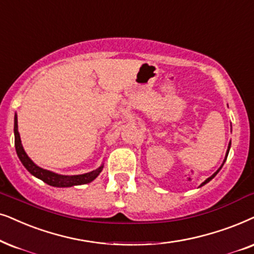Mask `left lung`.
Returning a JSON list of instances; mask_svg holds the SVG:
<instances>
[{
  "label": "left lung",
  "instance_id": "1",
  "mask_svg": "<svg viewBox=\"0 0 254 254\" xmlns=\"http://www.w3.org/2000/svg\"><path fill=\"white\" fill-rule=\"evenodd\" d=\"M230 146H231V142H230V144H229V149H228V151H226V157H228V154H229V150H230ZM224 162H225V161H224ZM223 167V166H222ZM222 167H220V168H222ZM220 168H219V169L218 170H217L216 171V173L215 174H213V175L212 176H210L209 177V179H207V180H205V181H204V182L202 183V184H200V187H202V186H204V184H205V183H207V182H210V181H211L212 179H213V177H215L216 175H217V173H218V171L220 170Z\"/></svg>",
  "mask_w": 254,
  "mask_h": 254
}]
</instances>
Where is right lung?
Wrapping results in <instances>:
<instances>
[{
  "label": "right lung",
  "mask_w": 254,
  "mask_h": 254,
  "mask_svg": "<svg viewBox=\"0 0 254 254\" xmlns=\"http://www.w3.org/2000/svg\"><path fill=\"white\" fill-rule=\"evenodd\" d=\"M14 131H15V147H16V153L21 160L28 171L32 175L38 177L39 180H42L43 182H45L49 186L52 187H59V188H65V187H72V186H80V184H86L90 183L93 181L95 177H97L100 171L103 170V166L98 169H95L91 173L83 174V175H74V176H64V175H58V174L52 173V171L42 169L38 166L32 162V161L29 159V156L26 155V153L23 149L22 143H21V137H19V133L17 129V115H15V126H14Z\"/></svg>",
  "instance_id": "right-lung-1"
}]
</instances>
